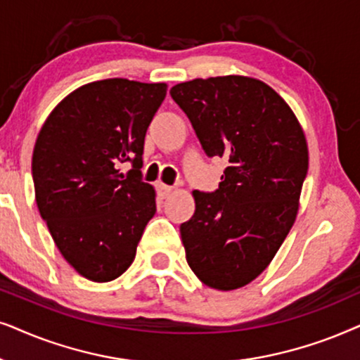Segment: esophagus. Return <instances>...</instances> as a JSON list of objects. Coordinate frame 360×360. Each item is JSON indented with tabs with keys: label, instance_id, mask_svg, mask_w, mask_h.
I'll return each mask as SVG.
<instances>
[{
	"label": "esophagus",
	"instance_id": "obj_1",
	"mask_svg": "<svg viewBox=\"0 0 360 360\" xmlns=\"http://www.w3.org/2000/svg\"><path fill=\"white\" fill-rule=\"evenodd\" d=\"M156 191H158V195H160V198H167V195H169L171 193H172V188L171 186H166V184H162V183H158L156 184Z\"/></svg>",
	"mask_w": 360,
	"mask_h": 360
}]
</instances>
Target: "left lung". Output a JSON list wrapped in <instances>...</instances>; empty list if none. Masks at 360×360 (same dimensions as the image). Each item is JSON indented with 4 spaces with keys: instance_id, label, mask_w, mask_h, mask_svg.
<instances>
[{
    "instance_id": "8db88e82",
    "label": "left lung",
    "mask_w": 360,
    "mask_h": 360,
    "mask_svg": "<svg viewBox=\"0 0 360 360\" xmlns=\"http://www.w3.org/2000/svg\"><path fill=\"white\" fill-rule=\"evenodd\" d=\"M169 94L205 155L229 161L215 193L193 191L194 215L181 224L186 260L210 288H242L270 265L296 220L309 161L304 131L253 77L194 79Z\"/></svg>"
}]
</instances>
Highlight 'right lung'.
<instances>
[{
    "label": "right lung",
    "instance_id": "right-lung-1",
    "mask_svg": "<svg viewBox=\"0 0 360 360\" xmlns=\"http://www.w3.org/2000/svg\"><path fill=\"white\" fill-rule=\"evenodd\" d=\"M166 84L105 79L67 95L42 124L32 151L36 204L74 270L105 283L128 270L156 193L141 181L146 130ZM130 160L128 176L119 165Z\"/></svg>",
    "mask_w": 360,
    "mask_h": 360
}]
</instances>
